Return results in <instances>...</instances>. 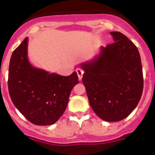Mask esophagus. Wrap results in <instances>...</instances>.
I'll return each mask as SVG.
<instances>
[{"mask_svg":"<svg viewBox=\"0 0 155 155\" xmlns=\"http://www.w3.org/2000/svg\"><path fill=\"white\" fill-rule=\"evenodd\" d=\"M76 72L78 74V76L79 80H81L82 77H83V74H84V71L81 68H77Z\"/></svg>","mask_w":155,"mask_h":155,"instance_id":"34e87169","label":"esophagus"}]
</instances>
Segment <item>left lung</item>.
I'll use <instances>...</instances> for the list:
<instances>
[{
    "mask_svg": "<svg viewBox=\"0 0 155 155\" xmlns=\"http://www.w3.org/2000/svg\"><path fill=\"white\" fill-rule=\"evenodd\" d=\"M114 42L102 47L91 62L81 64L82 78L90 105L102 120L127 118L141 98V60L134 42L120 31H111Z\"/></svg>",
    "mask_w": 155,
    "mask_h": 155,
    "instance_id": "1",
    "label": "left lung"
}]
</instances>
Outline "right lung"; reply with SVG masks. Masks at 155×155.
Returning <instances> with one entry per match:
<instances>
[{
  "label": "right lung",
  "instance_id": "right-lung-1",
  "mask_svg": "<svg viewBox=\"0 0 155 155\" xmlns=\"http://www.w3.org/2000/svg\"><path fill=\"white\" fill-rule=\"evenodd\" d=\"M27 47L25 38L11 57L8 81L10 97L31 124L52 125L64 114L78 77L76 72L61 76L33 68L27 58Z\"/></svg>",
  "mask_w": 155,
  "mask_h": 155
}]
</instances>
